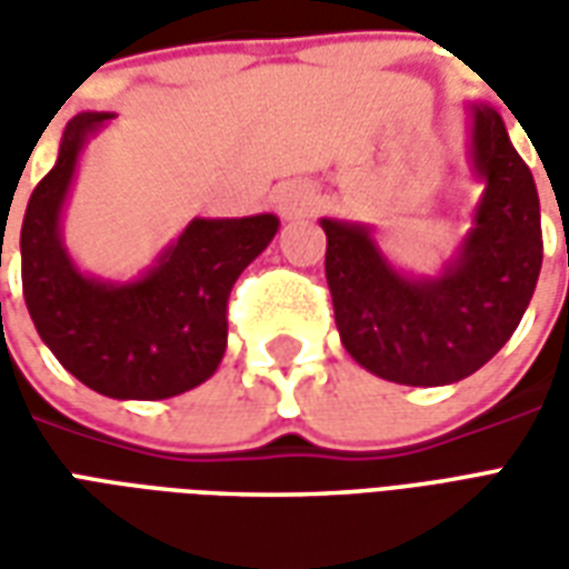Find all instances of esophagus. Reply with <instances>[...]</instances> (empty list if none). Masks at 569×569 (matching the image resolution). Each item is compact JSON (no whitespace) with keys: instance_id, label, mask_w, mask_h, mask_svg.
Wrapping results in <instances>:
<instances>
[{"instance_id":"esophagus-1","label":"esophagus","mask_w":569,"mask_h":569,"mask_svg":"<svg viewBox=\"0 0 569 569\" xmlns=\"http://www.w3.org/2000/svg\"><path fill=\"white\" fill-rule=\"evenodd\" d=\"M273 207L277 212L283 216V219H296V216H305L317 207V198H313V191L308 186H301V182H286V186L277 188V194H273Z\"/></svg>"}]
</instances>
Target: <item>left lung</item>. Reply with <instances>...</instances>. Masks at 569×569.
<instances>
[{
    "label": "left lung",
    "instance_id": "8db88e82",
    "mask_svg": "<svg viewBox=\"0 0 569 569\" xmlns=\"http://www.w3.org/2000/svg\"><path fill=\"white\" fill-rule=\"evenodd\" d=\"M472 158L488 188L460 259L436 280L396 273L366 228L320 222L341 345L383 381H463L512 338L533 298L542 268L539 194L490 106H472Z\"/></svg>",
    "mask_w": 569,
    "mask_h": 569
}]
</instances>
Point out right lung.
Listing matches in <instances>:
<instances>
[{"instance_id":"obj_1","label":"right lung","mask_w":569,"mask_h":569,"mask_svg":"<svg viewBox=\"0 0 569 569\" xmlns=\"http://www.w3.org/2000/svg\"><path fill=\"white\" fill-rule=\"evenodd\" d=\"M69 121L51 173L32 191L20 228V280L36 332L60 366L112 399H170L222 362L228 296L277 234V216L194 219L142 280L106 286L76 271L60 243V207L84 140L109 121Z\"/></svg>"}]
</instances>
